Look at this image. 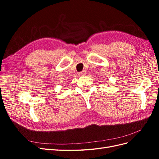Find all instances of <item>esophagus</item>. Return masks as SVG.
<instances>
[{
    "label": "esophagus",
    "mask_w": 159,
    "mask_h": 159,
    "mask_svg": "<svg viewBox=\"0 0 159 159\" xmlns=\"http://www.w3.org/2000/svg\"><path fill=\"white\" fill-rule=\"evenodd\" d=\"M85 74H86V72H85V70L82 71L81 72H80V73H79V75H80V76H84V75H85Z\"/></svg>",
    "instance_id": "obj_1"
}]
</instances>
